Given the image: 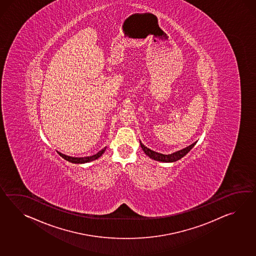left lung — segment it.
Returning <instances> with one entry per match:
<instances>
[{
    "label": "left lung",
    "instance_id": "8db88e82",
    "mask_svg": "<svg viewBox=\"0 0 256 256\" xmlns=\"http://www.w3.org/2000/svg\"><path fill=\"white\" fill-rule=\"evenodd\" d=\"M140 142V146H142V150H143V152H145L146 155H148L150 159L155 160H158V162H176L178 160L182 159L184 156H186L192 150V148L196 143V142H194L193 144H191L190 146H188L186 148H182V150H180L178 152H176L174 154H159V152H154V150H150V148H147L145 145L142 144V142Z\"/></svg>",
    "mask_w": 256,
    "mask_h": 256
}]
</instances>
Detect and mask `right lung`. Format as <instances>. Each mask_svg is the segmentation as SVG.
I'll use <instances>...</instances> for the list:
<instances>
[{
  "mask_svg": "<svg viewBox=\"0 0 256 256\" xmlns=\"http://www.w3.org/2000/svg\"><path fill=\"white\" fill-rule=\"evenodd\" d=\"M106 147H104V148L101 150L99 152H97L96 154H94V155H92V156H87V157H72V156H68V155L62 154V152H58V154H60V155L62 157L63 159L68 160L70 162L77 164H82L90 162H92V160H94L98 159L99 157L102 156V154H104V150H106Z\"/></svg>",
  "mask_w": 256,
  "mask_h": 256,
  "instance_id": "obj_1",
  "label": "right lung"
}]
</instances>
